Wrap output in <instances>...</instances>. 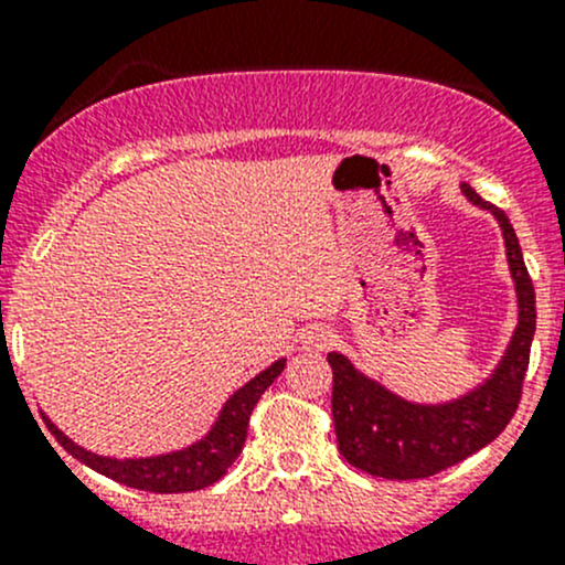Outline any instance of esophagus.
Here are the masks:
<instances>
[{
	"label": "esophagus",
	"instance_id": "obj_1",
	"mask_svg": "<svg viewBox=\"0 0 565 565\" xmlns=\"http://www.w3.org/2000/svg\"><path fill=\"white\" fill-rule=\"evenodd\" d=\"M330 341H333V333H330L324 324H309V328L300 333V344H303V350H309V352L324 350Z\"/></svg>",
	"mask_w": 565,
	"mask_h": 565
}]
</instances>
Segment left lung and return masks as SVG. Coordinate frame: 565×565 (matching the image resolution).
Wrapping results in <instances>:
<instances>
[{
	"label": "left lung",
	"mask_w": 565,
	"mask_h": 565,
	"mask_svg": "<svg viewBox=\"0 0 565 565\" xmlns=\"http://www.w3.org/2000/svg\"><path fill=\"white\" fill-rule=\"evenodd\" d=\"M467 202L498 221L516 292V328L498 366L476 388L448 402H413L369 377L341 352L333 369V420L341 457L369 476L407 481L426 478L481 451L514 418L535 333V292L509 215L461 182Z\"/></svg>",
	"instance_id": "left-lung-1"
}]
</instances>
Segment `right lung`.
<instances>
[{"mask_svg": "<svg viewBox=\"0 0 565 565\" xmlns=\"http://www.w3.org/2000/svg\"><path fill=\"white\" fill-rule=\"evenodd\" d=\"M284 366H287V358H278L276 363L262 369L256 377H250L243 388L232 393L224 407L218 409L213 424H210V429L199 440L174 448V451L152 454V457H106V454H95L73 443L45 413L43 420L51 435L56 437V443L71 457L84 461V465L93 467L100 476L111 478V481L141 489V492H196V489L218 481L230 470L232 461L241 457L243 443H246L248 435L250 409L256 407L262 393L270 388L273 380L284 372Z\"/></svg>", "mask_w": 565, "mask_h": 565, "instance_id": "add662e5", "label": "right lung"}]
</instances>
